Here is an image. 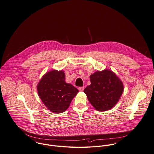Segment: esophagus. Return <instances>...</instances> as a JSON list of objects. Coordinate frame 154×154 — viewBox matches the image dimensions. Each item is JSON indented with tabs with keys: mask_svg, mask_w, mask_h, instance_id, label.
<instances>
[{
	"mask_svg": "<svg viewBox=\"0 0 154 154\" xmlns=\"http://www.w3.org/2000/svg\"><path fill=\"white\" fill-rule=\"evenodd\" d=\"M79 90L80 91H82L84 90V87H79Z\"/></svg>",
	"mask_w": 154,
	"mask_h": 154,
	"instance_id": "34e87169",
	"label": "esophagus"
}]
</instances>
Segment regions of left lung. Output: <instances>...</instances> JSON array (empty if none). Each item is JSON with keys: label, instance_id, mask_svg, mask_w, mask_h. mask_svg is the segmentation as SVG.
<instances>
[{"label": "left lung", "instance_id": "1", "mask_svg": "<svg viewBox=\"0 0 154 154\" xmlns=\"http://www.w3.org/2000/svg\"><path fill=\"white\" fill-rule=\"evenodd\" d=\"M91 84L84 92L97 110L112 108L120 99L124 90L122 82L110 70L98 71L90 75Z\"/></svg>", "mask_w": 154, "mask_h": 154}]
</instances>
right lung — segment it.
<instances>
[{
    "instance_id": "add662e5",
    "label": "right lung",
    "mask_w": 154,
    "mask_h": 154,
    "mask_svg": "<svg viewBox=\"0 0 154 154\" xmlns=\"http://www.w3.org/2000/svg\"><path fill=\"white\" fill-rule=\"evenodd\" d=\"M37 90L47 108L56 113L64 112L79 92L71 84L66 82L63 71L56 70L46 72L42 77Z\"/></svg>"
}]
</instances>
